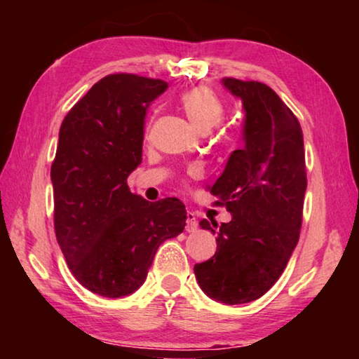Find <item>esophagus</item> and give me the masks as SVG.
I'll list each match as a JSON object with an SVG mask.
<instances>
[{"mask_svg": "<svg viewBox=\"0 0 359 359\" xmlns=\"http://www.w3.org/2000/svg\"><path fill=\"white\" fill-rule=\"evenodd\" d=\"M198 229V222H196V215H194V212H187V226L185 231L188 233H194V231Z\"/></svg>", "mask_w": 359, "mask_h": 359, "instance_id": "1", "label": "esophagus"}]
</instances>
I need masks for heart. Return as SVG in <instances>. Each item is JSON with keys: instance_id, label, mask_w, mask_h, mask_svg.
<instances>
[{"instance_id": "b5f03b06", "label": "heart", "mask_w": 359, "mask_h": 359, "mask_svg": "<svg viewBox=\"0 0 359 359\" xmlns=\"http://www.w3.org/2000/svg\"><path fill=\"white\" fill-rule=\"evenodd\" d=\"M180 107L184 109L188 120L199 133L214 130L226 114L224 101L208 87L188 90L180 96Z\"/></svg>"}]
</instances>
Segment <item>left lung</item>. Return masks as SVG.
<instances>
[{"instance_id":"left-lung-1","label":"left lung","mask_w":359,"mask_h":359,"mask_svg":"<svg viewBox=\"0 0 359 359\" xmlns=\"http://www.w3.org/2000/svg\"><path fill=\"white\" fill-rule=\"evenodd\" d=\"M222 83L242 101L245 145L210 188L233 218L222 223L215 255L194 264V276L209 297L234 306L263 296L287 267L299 241L307 177L301 125L274 90L233 77ZM199 226L215 233L205 218Z\"/></svg>"}]
</instances>
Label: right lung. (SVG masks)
I'll return each mask as SVG.
<instances>
[{
  "label": "right lung",
  "instance_id": "obj_1",
  "mask_svg": "<svg viewBox=\"0 0 359 359\" xmlns=\"http://www.w3.org/2000/svg\"><path fill=\"white\" fill-rule=\"evenodd\" d=\"M166 88L160 79L106 76L60 126L50 169L57 241L72 276L100 296L135 293L158 247L185 228L177 198L149 203L126 184L142 161L145 111Z\"/></svg>",
  "mask_w": 359,
  "mask_h": 359
}]
</instances>
